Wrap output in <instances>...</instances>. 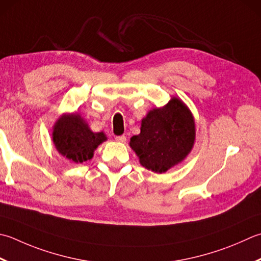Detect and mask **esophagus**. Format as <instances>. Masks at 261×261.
Masks as SVG:
<instances>
[{
    "instance_id": "1",
    "label": "esophagus",
    "mask_w": 261,
    "mask_h": 261,
    "mask_svg": "<svg viewBox=\"0 0 261 261\" xmlns=\"http://www.w3.org/2000/svg\"><path fill=\"white\" fill-rule=\"evenodd\" d=\"M115 140L117 142H122V144H123V142L126 141V137L125 136H117V137H115Z\"/></svg>"
}]
</instances>
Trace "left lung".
Listing matches in <instances>:
<instances>
[{
    "label": "left lung",
    "mask_w": 261,
    "mask_h": 261,
    "mask_svg": "<svg viewBox=\"0 0 261 261\" xmlns=\"http://www.w3.org/2000/svg\"><path fill=\"white\" fill-rule=\"evenodd\" d=\"M196 139L195 120L180 98L148 112L140 134L130 139V147L140 164L155 173H165L191 151Z\"/></svg>",
    "instance_id": "1"
}]
</instances>
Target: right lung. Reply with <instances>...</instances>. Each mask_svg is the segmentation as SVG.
<instances>
[{
    "instance_id": "add662e5",
    "label": "right lung",
    "mask_w": 261,
    "mask_h": 261,
    "mask_svg": "<svg viewBox=\"0 0 261 261\" xmlns=\"http://www.w3.org/2000/svg\"><path fill=\"white\" fill-rule=\"evenodd\" d=\"M53 142L63 157L73 163L91 160L94 151L107 140L104 132H93L79 114H63L53 126Z\"/></svg>"
}]
</instances>
